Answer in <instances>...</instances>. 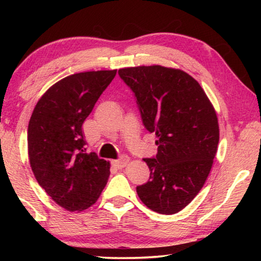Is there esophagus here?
Segmentation results:
<instances>
[{
	"label": "esophagus",
	"instance_id": "1",
	"mask_svg": "<svg viewBox=\"0 0 261 261\" xmlns=\"http://www.w3.org/2000/svg\"><path fill=\"white\" fill-rule=\"evenodd\" d=\"M129 161H130L129 156L122 155L120 159H118V160L114 161V165H115V167L118 168V169H122V168L126 167V165H127V163H129Z\"/></svg>",
	"mask_w": 261,
	"mask_h": 261
}]
</instances>
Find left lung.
Segmentation results:
<instances>
[{"label": "left lung", "mask_w": 261, "mask_h": 261, "mask_svg": "<svg viewBox=\"0 0 261 261\" xmlns=\"http://www.w3.org/2000/svg\"><path fill=\"white\" fill-rule=\"evenodd\" d=\"M118 74L134 91L145 127L156 136V156L144 159L149 179L137 193L156 213H177L199 193L213 166L220 136L215 109L180 69L141 65Z\"/></svg>", "instance_id": "8db88e82"}]
</instances>
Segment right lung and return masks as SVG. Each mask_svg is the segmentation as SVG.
<instances>
[{"instance_id":"add662e5","label":"right lung","mask_w":261,"mask_h":261,"mask_svg":"<svg viewBox=\"0 0 261 261\" xmlns=\"http://www.w3.org/2000/svg\"><path fill=\"white\" fill-rule=\"evenodd\" d=\"M117 70L71 74L45 92L28 129L35 179L57 205L82 212L95 204L108 182L110 163L86 153L82 125Z\"/></svg>"}]
</instances>
